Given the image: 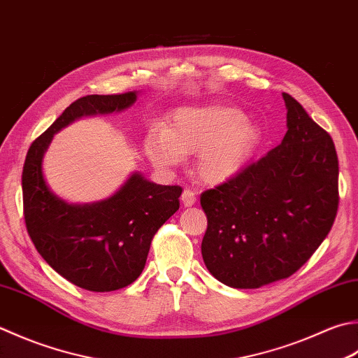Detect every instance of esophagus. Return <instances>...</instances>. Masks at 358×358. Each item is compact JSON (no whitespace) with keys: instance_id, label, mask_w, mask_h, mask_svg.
Listing matches in <instances>:
<instances>
[{"instance_id":"1","label":"esophagus","mask_w":358,"mask_h":358,"mask_svg":"<svg viewBox=\"0 0 358 358\" xmlns=\"http://www.w3.org/2000/svg\"><path fill=\"white\" fill-rule=\"evenodd\" d=\"M181 201H183L185 206H192L197 201V197H195V194L191 189H185L183 194H181Z\"/></svg>"}]
</instances>
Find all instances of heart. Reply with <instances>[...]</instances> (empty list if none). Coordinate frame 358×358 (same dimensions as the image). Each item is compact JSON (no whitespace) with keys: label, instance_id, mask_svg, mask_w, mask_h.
<instances>
[{"label":"heart","instance_id":"b5f03b06","mask_svg":"<svg viewBox=\"0 0 358 358\" xmlns=\"http://www.w3.org/2000/svg\"><path fill=\"white\" fill-rule=\"evenodd\" d=\"M261 143V130L239 108L223 103L180 107L166 129L145 138V153L161 169H173L194 155V172L208 185H220L243 171Z\"/></svg>","mask_w":358,"mask_h":358}]
</instances>
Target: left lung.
Masks as SVG:
<instances>
[{
	"label": "left lung",
	"instance_id": "1",
	"mask_svg": "<svg viewBox=\"0 0 358 358\" xmlns=\"http://www.w3.org/2000/svg\"><path fill=\"white\" fill-rule=\"evenodd\" d=\"M282 143L227 183L208 189L201 256L233 289H259L298 271L326 239L338 209V158L329 133L282 93Z\"/></svg>",
	"mask_w": 358,
	"mask_h": 358
}]
</instances>
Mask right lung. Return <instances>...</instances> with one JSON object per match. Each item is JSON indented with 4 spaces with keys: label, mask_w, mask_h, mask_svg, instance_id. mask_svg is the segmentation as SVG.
I'll return each instance as SVG.
<instances>
[{
    "label": "right lung",
    "mask_w": 358,
    "mask_h": 358,
    "mask_svg": "<svg viewBox=\"0 0 358 358\" xmlns=\"http://www.w3.org/2000/svg\"><path fill=\"white\" fill-rule=\"evenodd\" d=\"M136 91L90 94L73 102L27 150L23 177L26 228L41 257L69 282L113 292L141 275L150 243L180 208V186H161L133 172L111 197L74 205L55 195L43 177V157L55 133L83 116L122 111Z\"/></svg>",
    "instance_id": "add662e5"
}]
</instances>
